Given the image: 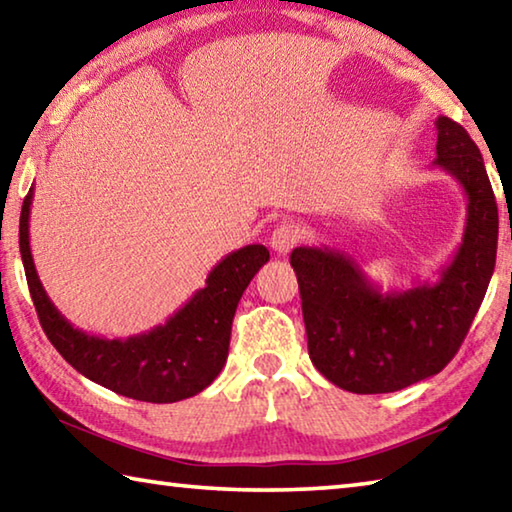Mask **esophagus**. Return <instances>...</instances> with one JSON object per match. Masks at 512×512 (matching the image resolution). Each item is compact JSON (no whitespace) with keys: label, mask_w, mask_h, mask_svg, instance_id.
Instances as JSON below:
<instances>
[{"label":"esophagus","mask_w":512,"mask_h":512,"mask_svg":"<svg viewBox=\"0 0 512 512\" xmlns=\"http://www.w3.org/2000/svg\"><path fill=\"white\" fill-rule=\"evenodd\" d=\"M298 241H300V230L293 223L277 225V228L273 230V235H271V246H273L275 253H280V255L291 253L293 246H296Z\"/></svg>","instance_id":"34e87169"}]
</instances>
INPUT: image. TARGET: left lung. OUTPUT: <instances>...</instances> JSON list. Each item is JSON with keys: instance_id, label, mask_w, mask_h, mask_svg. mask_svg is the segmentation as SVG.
Instances as JSON below:
<instances>
[{"instance_id": "left-lung-1", "label": "left lung", "mask_w": 512, "mask_h": 512, "mask_svg": "<svg viewBox=\"0 0 512 512\" xmlns=\"http://www.w3.org/2000/svg\"><path fill=\"white\" fill-rule=\"evenodd\" d=\"M431 167L467 196L463 241L436 282L381 291L350 255L300 246L298 275L311 363L343 391L395 393L438 375L461 348L497 259V201L479 146L461 124L438 117Z\"/></svg>"}]
</instances>
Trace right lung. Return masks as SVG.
Returning <instances> with one entry per match:
<instances>
[{
    "instance_id": "add662e5",
    "label": "right lung",
    "mask_w": 512,
    "mask_h": 512,
    "mask_svg": "<svg viewBox=\"0 0 512 512\" xmlns=\"http://www.w3.org/2000/svg\"><path fill=\"white\" fill-rule=\"evenodd\" d=\"M33 187L22 203L20 255L40 325L69 366L108 391L131 400L171 404L194 397L219 375L228 359L232 318L255 273L268 262L262 244L225 255L207 275L205 287L167 323L128 339H103L74 327L42 287L29 246Z\"/></svg>"
}]
</instances>
